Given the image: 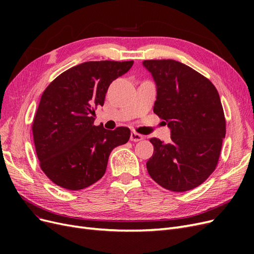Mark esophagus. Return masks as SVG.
<instances>
[{
    "label": "esophagus",
    "instance_id": "esophagus-1",
    "mask_svg": "<svg viewBox=\"0 0 254 254\" xmlns=\"http://www.w3.org/2000/svg\"><path fill=\"white\" fill-rule=\"evenodd\" d=\"M130 140H131L132 142H139V141L143 140V135L133 131V132H131V134H130Z\"/></svg>",
    "mask_w": 254,
    "mask_h": 254
}]
</instances>
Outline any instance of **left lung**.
Returning a JSON list of instances; mask_svg holds the SVG:
<instances>
[{
  "instance_id": "obj_1",
  "label": "left lung",
  "mask_w": 254,
  "mask_h": 254,
  "mask_svg": "<svg viewBox=\"0 0 254 254\" xmlns=\"http://www.w3.org/2000/svg\"><path fill=\"white\" fill-rule=\"evenodd\" d=\"M157 86L153 112L171 128V142L157 137L146 166L159 186L186 191L203 183L216 168L226 119L214 84L193 68L172 59L144 60Z\"/></svg>"
}]
</instances>
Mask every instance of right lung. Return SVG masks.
Wrapping results in <instances>:
<instances>
[{"instance_id": "obj_1", "label": "right lung", "mask_w": 254, "mask_h": 254, "mask_svg": "<svg viewBox=\"0 0 254 254\" xmlns=\"http://www.w3.org/2000/svg\"><path fill=\"white\" fill-rule=\"evenodd\" d=\"M133 61H88L68 68L44 90L33 122L40 167L58 187L86 189L105 175L110 152L128 142L130 129L95 126L110 83Z\"/></svg>"}]
</instances>
